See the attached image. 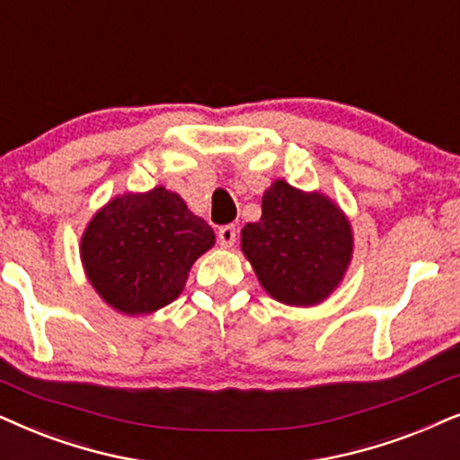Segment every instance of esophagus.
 I'll use <instances>...</instances> for the list:
<instances>
[{"mask_svg": "<svg viewBox=\"0 0 460 460\" xmlns=\"http://www.w3.org/2000/svg\"><path fill=\"white\" fill-rule=\"evenodd\" d=\"M217 241H219V244H222V247L230 249L236 241V228H234V226H222V228H219V232H217Z\"/></svg>", "mask_w": 460, "mask_h": 460, "instance_id": "esophagus-1", "label": "esophagus"}]
</instances>
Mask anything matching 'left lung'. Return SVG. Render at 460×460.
<instances>
[{
    "instance_id": "obj_1",
    "label": "left lung",
    "mask_w": 460,
    "mask_h": 460,
    "mask_svg": "<svg viewBox=\"0 0 460 460\" xmlns=\"http://www.w3.org/2000/svg\"><path fill=\"white\" fill-rule=\"evenodd\" d=\"M241 249L274 300L314 306L342 281L353 230L327 196L277 179L261 199L260 222L243 228Z\"/></svg>"
}]
</instances>
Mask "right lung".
<instances>
[{"mask_svg": "<svg viewBox=\"0 0 460 460\" xmlns=\"http://www.w3.org/2000/svg\"><path fill=\"white\" fill-rule=\"evenodd\" d=\"M216 244L211 226L158 186L107 202L84 230L80 253L94 291L124 314H147L183 291L188 272Z\"/></svg>", "mask_w": 460, "mask_h": 460, "instance_id": "obj_1", "label": "right lung"}]
</instances>
